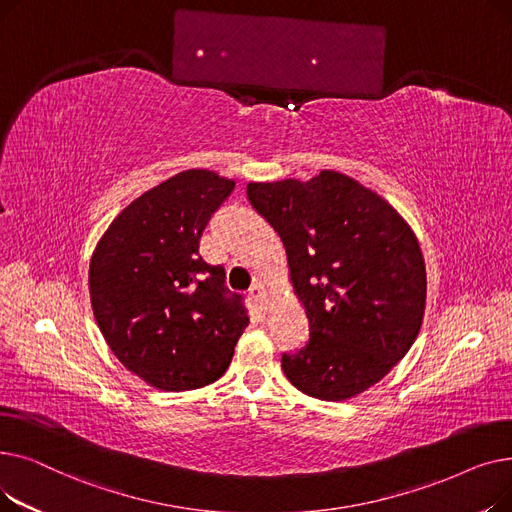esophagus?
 Returning <instances> with one entry per match:
<instances>
[{"instance_id": "obj_1", "label": "esophagus", "mask_w": 512, "mask_h": 512, "mask_svg": "<svg viewBox=\"0 0 512 512\" xmlns=\"http://www.w3.org/2000/svg\"><path fill=\"white\" fill-rule=\"evenodd\" d=\"M249 301H253L255 305H259V309L261 311H265L267 309V297H265V290H263V286L261 284H253L251 288H249Z\"/></svg>"}]
</instances>
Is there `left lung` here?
<instances>
[{"label":"left lung","mask_w":512,"mask_h":512,"mask_svg":"<svg viewBox=\"0 0 512 512\" xmlns=\"http://www.w3.org/2000/svg\"><path fill=\"white\" fill-rule=\"evenodd\" d=\"M247 197L286 249L309 340L282 355L288 382L319 400L353 398L402 359L425 311V261L400 213L334 170L249 182Z\"/></svg>","instance_id":"1"}]
</instances>
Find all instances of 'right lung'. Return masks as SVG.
Returning <instances> with one entry per match:
<instances>
[{"label":"right lung","instance_id":"add662e5","mask_svg":"<svg viewBox=\"0 0 512 512\" xmlns=\"http://www.w3.org/2000/svg\"><path fill=\"white\" fill-rule=\"evenodd\" d=\"M234 180L186 170L134 199L105 230L89 265L97 326L120 363L166 392L220 380L249 324L222 265L199 255Z\"/></svg>","mask_w":512,"mask_h":512}]
</instances>
